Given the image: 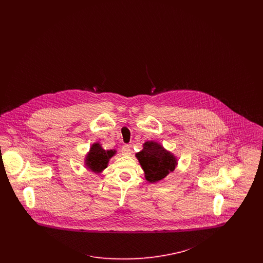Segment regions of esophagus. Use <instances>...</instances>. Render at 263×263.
Listing matches in <instances>:
<instances>
[{
  "label": "esophagus",
  "instance_id": "obj_1",
  "mask_svg": "<svg viewBox=\"0 0 263 263\" xmlns=\"http://www.w3.org/2000/svg\"><path fill=\"white\" fill-rule=\"evenodd\" d=\"M121 153H122V155H124V156H129V155H131V149H130V146H129V145H124V146L121 148Z\"/></svg>",
  "mask_w": 263,
  "mask_h": 263
}]
</instances>
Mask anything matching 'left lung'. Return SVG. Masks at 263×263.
Wrapping results in <instances>:
<instances>
[{
  "label": "left lung",
  "instance_id": "obj_1",
  "mask_svg": "<svg viewBox=\"0 0 263 263\" xmlns=\"http://www.w3.org/2000/svg\"><path fill=\"white\" fill-rule=\"evenodd\" d=\"M136 157L145 172L146 179L150 182L162 180L175 171L177 164L175 156L155 141L146 142L143 150L137 153Z\"/></svg>",
  "mask_w": 263,
  "mask_h": 263
}]
</instances>
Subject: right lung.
Masks as SVG:
<instances>
[{
	"mask_svg": "<svg viewBox=\"0 0 263 263\" xmlns=\"http://www.w3.org/2000/svg\"><path fill=\"white\" fill-rule=\"evenodd\" d=\"M115 150H104L99 143H96L91 146L87 155L86 165L91 172L100 174L105 167H107L109 159L115 155Z\"/></svg>",
	"mask_w": 263,
	"mask_h": 263,
	"instance_id": "right-lung-1",
	"label": "right lung"
}]
</instances>
